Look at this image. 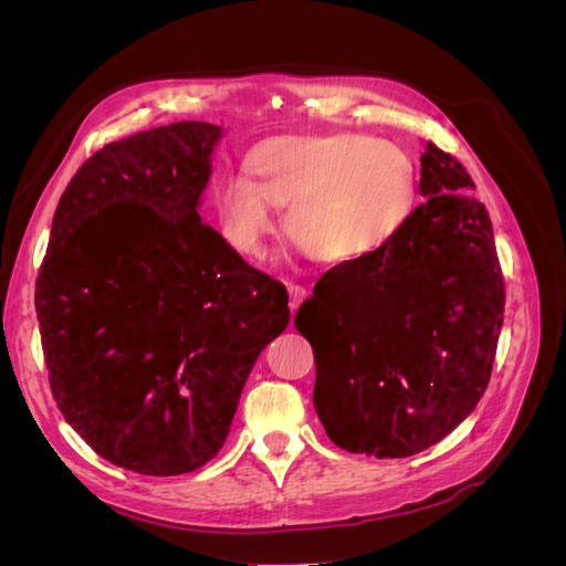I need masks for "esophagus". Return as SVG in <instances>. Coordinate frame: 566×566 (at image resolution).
Instances as JSON below:
<instances>
[{"label":"esophagus","instance_id":"obj_1","mask_svg":"<svg viewBox=\"0 0 566 566\" xmlns=\"http://www.w3.org/2000/svg\"><path fill=\"white\" fill-rule=\"evenodd\" d=\"M287 293H290V312H297V306L302 304V300L306 297V290L302 285L295 283H287Z\"/></svg>","mask_w":566,"mask_h":566}]
</instances>
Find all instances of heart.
Wrapping results in <instances>:
<instances>
[{"label":"heart","instance_id":"b5f03b06","mask_svg":"<svg viewBox=\"0 0 566 566\" xmlns=\"http://www.w3.org/2000/svg\"><path fill=\"white\" fill-rule=\"evenodd\" d=\"M248 172L214 196L221 233L248 260L276 233L273 203L287 208L285 233L323 264H366L399 235L416 198L408 153L356 132L273 136L250 153Z\"/></svg>","mask_w":566,"mask_h":566}]
</instances>
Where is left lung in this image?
I'll return each mask as SVG.
<instances>
[{
    "label": "left lung",
    "mask_w": 566,
    "mask_h": 566,
    "mask_svg": "<svg viewBox=\"0 0 566 566\" xmlns=\"http://www.w3.org/2000/svg\"><path fill=\"white\" fill-rule=\"evenodd\" d=\"M472 188L451 153L427 144V200L382 254L325 273L295 314L314 349V408L339 449L420 453L484 397L505 285L489 212Z\"/></svg>",
    "instance_id": "1"
}]
</instances>
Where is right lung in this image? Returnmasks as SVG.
<instances>
[{
  "mask_svg": "<svg viewBox=\"0 0 566 566\" xmlns=\"http://www.w3.org/2000/svg\"><path fill=\"white\" fill-rule=\"evenodd\" d=\"M224 129L175 123L84 163L51 221L35 283L51 394L113 465L193 472L231 430L287 290L198 214Z\"/></svg>",
  "mask_w": 566,
  "mask_h": 566,
  "instance_id": "add662e5",
  "label": "right lung"
}]
</instances>
